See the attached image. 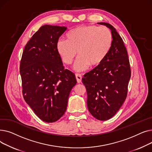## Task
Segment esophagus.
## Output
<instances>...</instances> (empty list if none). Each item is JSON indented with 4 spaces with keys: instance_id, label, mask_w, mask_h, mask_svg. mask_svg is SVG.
<instances>
[{
    "instance_id": "1",
    "label": "esophagus",
    "mask_w": 152,
    "mask_h": 152,
    "mask_svg": "<svg viewBox=\"0 0 152 152\" xmlns=\"http://www.w3.org/2000/svg\"><path fill=\"white\" fill-rule=\"evenodd\" d=\"M76 80L77 82L78 83H80L82 81V76L80 74H76Z\"/></svg>"
}]
</instances>
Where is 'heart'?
I'll return each instance as SVG.
<instances>
[{
    "mask_svg": "<svg viewBox=\"0 0 152 152\" xmlns=\"http://www.w3.org/2000/svg\"><path fill=\"white\" fill-rule=\"evenodd\" d=\"M67 39H60L56 49L62 61L66 65L73 62L77 54L74 69L83 71L91 67H96L108 55L113 42L110 29L105 26L94 25L78 26L69 31Z\"/></svg>",
    "mask_w": 152,
    "mask_h": 152,
    "instance_id": "1",
    "label": "heart"
}]
</instances>
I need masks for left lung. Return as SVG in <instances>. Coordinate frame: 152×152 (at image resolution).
Masks as SVG:
<instances>
[{
  "instance_id": "left-lung-1",
  "label": "left lung",
  "mask_w": 152,
  "mask_h": 152,
  "mask_svg": "<svg viewBox=\"0 0 152 152\" xmlns=\"http://www.w3.org/2000/svg\"><path fill=\"white\" fill-rule=\"evenodd\" d=\"M113 42L105 59L100 65L86 73L82 79L87 94V108L100 121L112 118L124 102L131 78V68L127 50L116 29L107 23Z\"/></svg>"
}]
</instances>
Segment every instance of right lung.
I'll use <instances>...</instances> for the list:
<instances>
[{
  "label": "right lung",
  "instance_id": "obj_1",
  "mask_svg": "<svg viewBox=\"0 0 152 152\" xmlns=\"http://www.w3.org/2000/svg\"><path fill=\"white\" fill-rule=\"evenodd\" d=\"M65 26L44 25L31 38L23 52L20 73L23 97L46 123L57 121L66 110L75 75L65 69L56 44Z\"/></svg>",
  "mask_w": 152,
  "mask_h": 152
}]
</instances>
